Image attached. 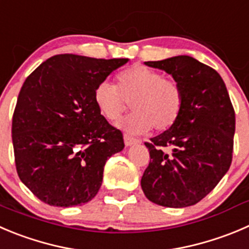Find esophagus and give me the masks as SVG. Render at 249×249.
Here are the masks:
<instances>
[{"label": "esophagus", "instance_id": "34e87169", "mask_svg": "<svg viewBox=\"0 0 249 249\" xmlns=\"http://www.w3.org/2000/svg\"><path fill=\"white\" fill-rule=\"evenodd\" d=\"M123 139H124V144H126L127 146L132 145V144L138 143V141H137V139H134L133 137L128 136V134H124V136H123Z\"/></svg>", "mask_w": 249, "mask_h": 249}]
</instances>
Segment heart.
I'll list each match as a JSON object with an SVG mask.
<instances>
[{"mask_svg": "<svg viewBox=\"0 0 249 249\" xmlns=\"http://www.w3.org/2000/svg\"><path fill=\"white\" fill-rule=\"evenodd\" d=\"M94 103L110 121L118 120L131 103L134 111L117 126L131 134H141L151 128L164 132L174 127L181 116L184 95L178 82L137 65L117 75V87L110 82L99 83Z\"/></svg>", "mask_w": 249, "mask_h": 249, "instance_id": "obj_1", "label": "heart"}]
</instances>
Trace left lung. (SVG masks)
<instances>
[{"label": "left lung", "mask_w": 249, "mask_h": 249, "mask_svg": "<svg viewBox=\"0 0 249 249\" xmlns=\"http://www.w3.org/2000/svg\"><path fill=\"white\" fill-rule=\"evenodd\" d=\"M182 87L183 108L175 126L145 142L150 161L142 189L150 202L167 208L197 204L231 166L235 110L219 73L191 56L148 61ZM165 147L172 150L166 153Z\"/></svg>", "instance_id": "1"}]
</instances>
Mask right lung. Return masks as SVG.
Returning a JSON list of instances; mask_svg holds the SVG:
<instances>
[{
	"label": "right lung",
	"mask_w": 249,
	"mask_h": 249,
	"mask_svg": "<svg viewBox=\"0 0 249 249\" xmlns=\"http://www.w3.org/2000/svg\"><path fill=\"white\" fill-rule=\"evenodd\" d=\"M127 62L63 53L25 79L12 120L14 161L20 181L41 202L82 205L99 192L107 159L124 143L96 107L94 90Z\"/></svg>",
	"instance_id": "obj_1"
}]
</instances>
